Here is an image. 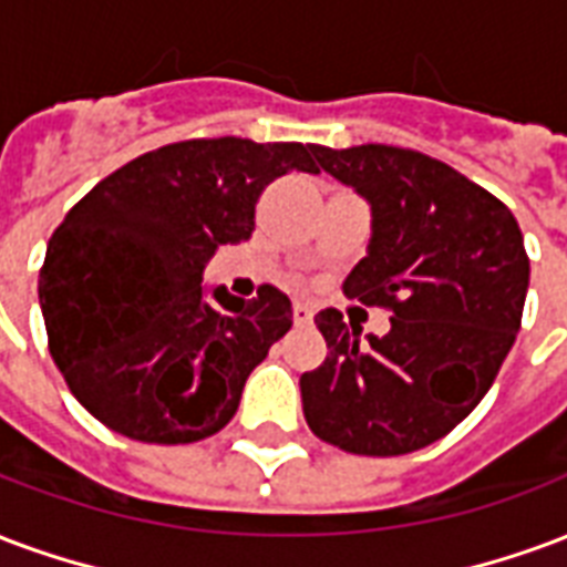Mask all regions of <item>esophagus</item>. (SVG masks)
<instances>
[{
	"mask_svg": "<svg viewBox=\"0 0 567 567\" xmlns=\"http://www.w3.org/2000/svg\"><path fill=\"white\" fill-rule=\"evenodd\" d=\"M291 316H295V324L297 327H309L312 324V309L306 303H295V309H291Z\"/></svg>",
	"mask_w": 567,
	"mask_h": 567,
	"instance_id": "esophagus-1",
	"label": "esophagus"
}]
</instances>
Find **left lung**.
<instances>
[{"label": "left lung", "instance_id": "1", "mask_svg": "<svg viewBox=\"0 0 567 567\" xmlns=\"http://www.w3.org/2000/svg\"><path fill=\"white\" fill-rule=\"evenodd\" d=\"M312 153L372 204L369 255L346 295L388 309L390 333L360 339L342 312H318L330 351L300 375L306 423L348 454H412L472 414L517 339L523 230L496 195L433 155L388 144Z\"/></svg>", "mask_w": 567, "mask_h": 567}]
</instances>
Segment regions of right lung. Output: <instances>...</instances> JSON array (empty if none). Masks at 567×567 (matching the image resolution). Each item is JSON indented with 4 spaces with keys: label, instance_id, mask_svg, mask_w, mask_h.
Here are the masks:
<instances>
[{
    "label": "right lung",
    "instance_id": "1",
    "mask_svg": "<svg viewBox=\"0 0 567 567\" xmlns=\"http://www.w3.org/2000/svg\"><path fill=\"white\" fill-rule=\"evenodd\" d=\"M318 174L309 144L192 137L86 192L48 243L38 300L50 354L83 409L146 444L216 435L249 372L291 330V300L261 285L204 300V264L249 240L272 179Z\"/></svg>",
    "mask_w": 567,
    "mask_h": 567
}]
</instances>
